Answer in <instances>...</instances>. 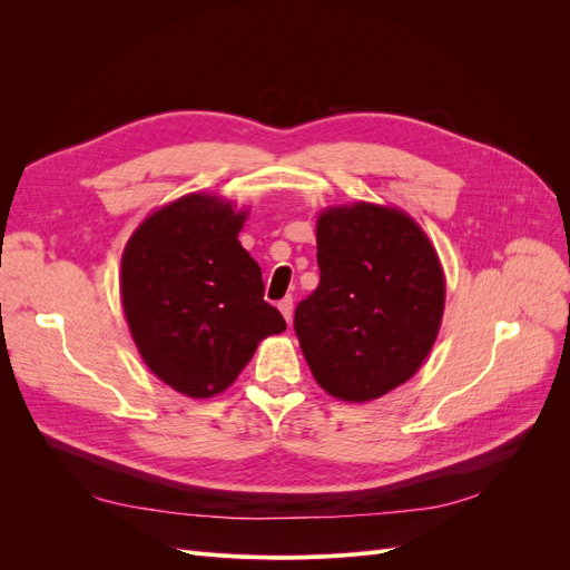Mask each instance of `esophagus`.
Returning a JSON list of instances; mask_svg holds the SVG:
<instances>
[{
	"label": "esophagus",
	"instance_id": "esophagus-1",
	"mask_svg": "<svg viewBox=\"0 0 570 570\" xmlns=\"http://www.w3.org/2000/svg\"><path fill=\"white\" fill-rule=\"evenodd\" d=\"M278 308H281V314L285 316V321L292 323V312H295V304H292V297L281 299V302H278Z\"/></svg>",
	"mask_w": 570,
	"mask_h": 570
}]
</instances>
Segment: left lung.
I'll list each match as a JSON object with an SVG mask.
<instances>
[{"instance_id":"8db88e82","label":"left lung","mask_w":570,"mask_h":570,"mask_svg":"<svg viewBox=\"0 0 570 570\" xmlns=\"http://www.w3.org/2000/svg\"><path fill=\"white\" fill-rule=\"evenodd\" d=\"M318 287L295 333L316 383L342 402L400 387L433 350L444 312L435 247L411 216L356 202L318 216Z\"/></svg>"}]
</instances>
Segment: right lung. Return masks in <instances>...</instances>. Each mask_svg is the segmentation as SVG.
I'll return each mask as SVG.
<instances>
[{"mask_svg":"<svg viewBox=\"0 0 570 570\" xmlns=\"http://www.w3.org/2000/svg\"><path fill=\"white\" fill-rule=\"evenodd\" d=\"M245 218L214 195H185L142 220L120 258V299L137 352L154 375L195 400L226 390L258 342L287 327L237 239Z\"/></svg>","mask_w":570,"mask_h":570,"instance_id":"add662e5","label":"right lung"}]
</instances>
